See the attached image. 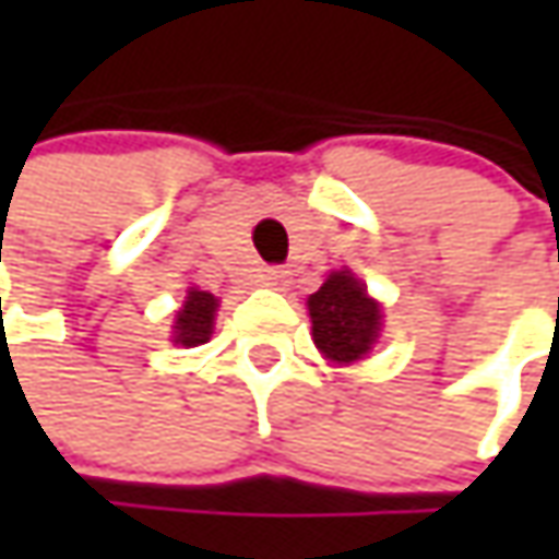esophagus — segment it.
Instances as JSON below:
<instances>
[{
    "instance_id": "34e87169",
    "label": "esophagus",
    "mask_w": 559,
    "mask_h": 559,
    "mask_svg": "<svg viewBox=\"0 0 559 559\" xmlns=\"http://www.w3.org/2000/svg\"><path fill=\"white\" fill-rule=\"evenodd\" d=\"M286 283H289V270H283V267L264 270V286H270V289H286Z\"/></svg>"
}]
</instances>
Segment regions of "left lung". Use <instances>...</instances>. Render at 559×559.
<instances>
[{
	"label": "left lung",
	"instance_id": "obj_1",
	"mask_svg": "<svg viewBox=\"0 0 559 559\" xmlns=\"http://www.w3.org/2000/svg\"><path fill=\"white\" fill-rule=\"evenodd\" d=\"M311 335L320 355L333 364H355L370 355L382 330V308L352 270H333L308 298Z\"/></svg>",
	"mask_w": 559,
	"mask_h": 559
}]
</instances>
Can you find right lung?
Wrapping results in <instances>:
<instances>
[{
  "instance_id": "obj_1",
  "label": "right lung",
  "mask_w": 559,
  "mask_h": 559,
  "mask_svg": "<svg viewBox=\"0 0 559 559\" xmlns=\"http://www.w3.org/2000/svg\"><path fill=\"white\" fill-rule=\"evenodd\" d=\"M214 313H217V298L211 292H186L183 308L177 311V323H174V342L186 348L204 345L214 330Z\"/></svg>"
}]
</instances>
